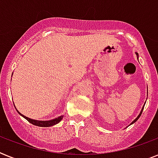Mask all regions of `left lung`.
Returning <instances> with one entry per match:
<instances>
[{"instance_id":"obj_1","label":"left lung","mask_w":158,"mask_h":158,"mask_svg":"<svg viewBox=\"0 0 158 158\" xmlns=\"http://www.w3.org/2000/svg\"><path fill=\"white\" fill-rule=\"evenodd\" d=\"M136 54H137V58H138V57H139V55H138V53H137V52H136ZM143 107H144V106H143ZM143 107L142 108V110H141V111H140L139 115H138L137 118H136V119H135V120H134V121H133V122L131 123V124H130V125H132V124H134V123H135V122H136V121H137V120H138V119H139V118L140 117V115H141V114H142V112H143Z\"/></svg>"}]
</instances>
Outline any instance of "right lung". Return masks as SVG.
<instances>
[{"mask_svg":"<svg viewBox=\"0 0 158 158\" xmlns=\"http://www.w3.org/2000/svg\"><path fill=\"white\" fill-rule=\"evenodd\" d=\"M18 111V110H16ZM18 113L20 115H22L23 118H25L26 120H28V122H30L31 124H33L34 125H37V126H40V127H50V126H52V125H56L58 123L62 120V118H63V115H60L59 117L56 118V119H53V120H33V119H30V118H28L24 116L23 115H22L19 111H18Z\"/></svg>","mask_w":158,"mask_h":158,"instance_id":"obj_1","label":"right lung"}]
</instances>
